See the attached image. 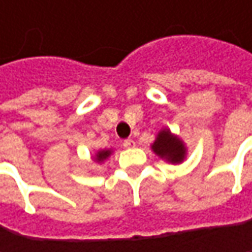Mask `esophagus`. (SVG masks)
Listing matches in <instances>:
<instances>
[{"label": "esophagus", "instance_id": "1", "mask_svg": "<svg viewBox=\"0 0 252 252\" xmlns=\"http://www.w3.org/2000/svg\"><path fill=\"white\" fill-rule=\"evenodd\" d=\"M124 146L128 147V149H129V147H134V146H135V141H134V140H131V138H126V141H124Z\"/></svg>", "mask_w": 252, "mask_h": 252}]
</instances>
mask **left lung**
<instances>
[{
    "mask_svg": "<svg viewBox=\"0 0 252 252\" xmlns=\"http://www.w3.org/2000/svg\"><path fill=\"white\" fill-rule=\"evenodd\" d=\"M152 150L162 159L171 163H181L185 159L187 149L181 138L174 135L169 129H160L155 143L152 144Z\"/></svg>",
    "mask_w": 252,
    "mask_h": 252,
    "instance_id": "8db88e82",
    "label": "left lung"
}]
</instances>
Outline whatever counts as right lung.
I'll list each match as a JSON object with an SVG mask.
<instances>
[{
  "label": "right lung",
  "mask_w": 252,
  "mask_h": 252,
  "mask_svg": "<svg viewBox=\"0 0 252 252\" xmlns=\"http://www.w3.org/2000/svg\"><path fill=\"white\" fill-rule=\"evenodd\" d=\"M111 152H112V150H99V152L96 153V156H94V160H96V162H100V163H102V162H103L105 159H108V158H109Z\"/></svg>",
  "instance_id": "1"
}]
</instances>
